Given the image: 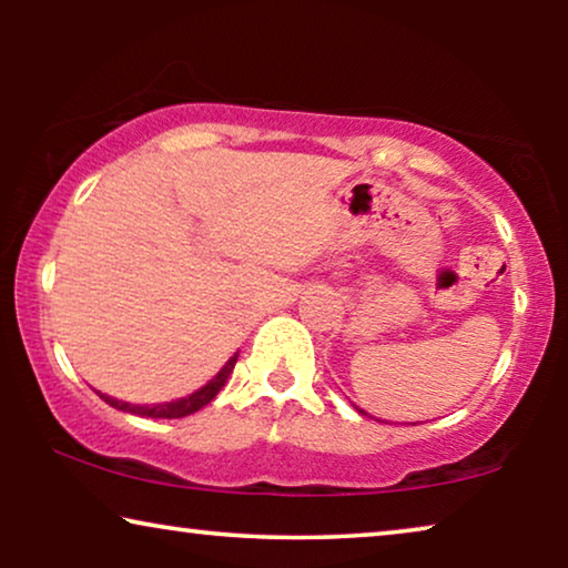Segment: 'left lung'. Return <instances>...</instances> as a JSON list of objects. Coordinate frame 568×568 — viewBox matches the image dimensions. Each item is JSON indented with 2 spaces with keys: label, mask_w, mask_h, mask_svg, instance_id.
I'll return each instance as SVG.
<instances>
[{
  "label": "left lung",
  "mask_w": 568,
  "mask_h": 568,
  "mask_svg": "<svg viewBox=\"0 0 568 568\" xmlns=\"http://www.w3.org/2000/svg\"><path fill=\"white\" fill-rule=\"evenodd\" d=\"M356 410H359V414H362V416H367V410H362V408H356ZM377 422H379V418H377Z\"/></svg>",
  "instance_id": "1"
}]
</instances>
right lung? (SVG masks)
I'll return each mask as SVG.
<instances>
[{"instance_id":"1","label":"right lung","mask_w":568,"mask_h":568,"mask_svg":"<svg viewBox=\"0 0 568 568\" xmlns=\"http://www.w3.org/2000/svg\"><path fill=\"white\" fill-rule=\"evenodd\" d=\"M235 362H237V354L230 356L227 364H224V367L216 372V375L209 379L204 387H199V390L185 395V398H178L170 403H152V406H142V403H126V400L111 398V395H103V393H100V398H103L108 406L123 410V414L146 416V418H183V416L196 414V410H201L206 403H212L216 398V393L222 390L224 383H227L232 375V369H235Z\"/></svg>"}]
</instances>
